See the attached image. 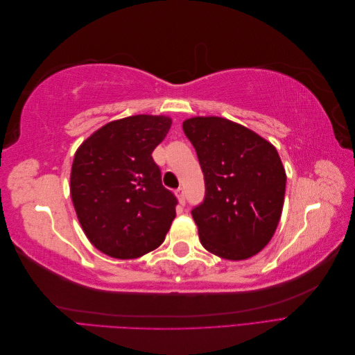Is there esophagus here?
<instances>
[{
	"label": "esophagus",
	"mask_w": 355,
	"mask_h": 355,
	"mask_svg": "<svg viewBox=\"0 0 355 355\" xmlns=\"http://www.w3.org/2000/svg\"><path fill=\"white\" fill-rule=\"evenodd\" d=\"M176 197H178L180 204H185V191H184V188L176 189Z\"/></svg>",
	"instance_id": "obj_1"
}]
</instances>
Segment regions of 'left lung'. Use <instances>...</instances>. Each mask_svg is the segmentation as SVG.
Instances as JSON below:
<instances>
[{
	"instance_id": "left-lung-1",
	"label": "left lung",
	"mask_w": 355,
	"mask_h": 355,
	"mask_svg": "<svg viewBox=\"0 0 355 355\" xmlns=\"http://www.w3.org/2000/svg\"><path fill=\"white\" fill-rule=\"evenodd\" d=\"M206 184L192 210L200 241L222 259L244 261L271 241L282 218L286 170L275 146L243 124L209 115L182 124Z\"/></svg>"
}]
</instances>
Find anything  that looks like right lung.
Returning a JSON list of instances; mask_svg holds the SVG:
<instances>
[{
  "label": "right lung",
  "mask_w": 355,
  "mask_h": 355,
  "mask_svg": "<svg viewBox=\"0 0 355 355\" xmlns=\"http://www.w3.org/2000/svg\"><path fill=\"white\" fill-rule=\"evenodd\" d=\"M167 115L106 123L78 146L71 198L85 237L115 259H135L164 241L178 200L161 184L153 151L168 133Z\"/></svg>",
  "instance_id": "1"
}]
</instances>
